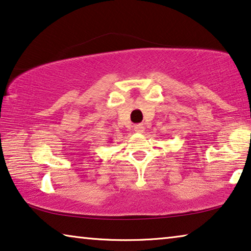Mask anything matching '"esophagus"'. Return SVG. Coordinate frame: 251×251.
I'll return each mask as SVG.
<instances>
[{"label":"esophagus","mask_w":251,"mask_h":251,"mask_svg":"<svg viewBox=\"0 0 251 251\" xmlns=\"http://www.w3.org/2000/svg\"><path fill=\"white\" fill-rule=\"evenodd\" d=\"M134 130L136 133H143L145 130V127L143 124H137V125L134 126Z\"/></svg>","instance_id":"1"}]
</instances>
